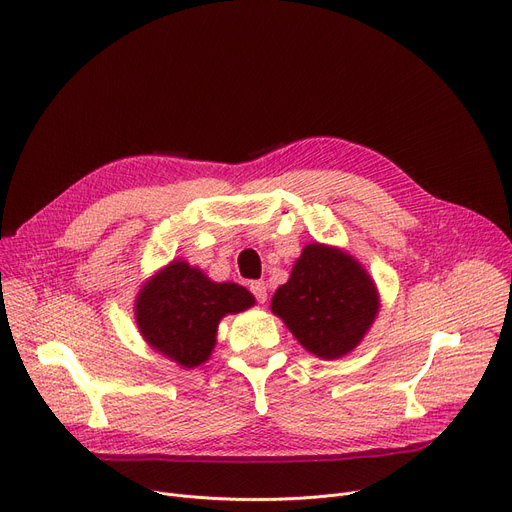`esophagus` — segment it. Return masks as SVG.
I'll list each match as a JSON object with an SVG mask.
<instances>
[{
    "label": "esophagus",
    "instance_id": "esophagus-1",
    "mask_svg": "<svg viewBox=\"0 0 512 512\" xmlns=\"http://www.w3.org/2000/svg\"><path fill=\"white\" fill-rule=\"evenodd\" d=\"M251 292L255 294V298L263 304L267 300V284L263 280H257L251 284Z\"/></svg>",
    "mask_w": 512,
    "mask_h": 512
}]
</instances>
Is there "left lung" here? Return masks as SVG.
Masks as SVG:
<instances>
[{
  "instance_id": "obj_1",
  "label": "left lung",
  "mask_w": 512,
  "mask_h": 512,
  "mask_svg": "<svg viewBox=\"0 0 512 512\" xmlns=\"http://www.w3.org/2000/svg\"><path fill=\"white\" fill-rule=\"evenodd\" d=\"M381 309L377 284L362 263L339 247L309 243L292 274L271 298L298 344L323 360L354 352Z\"/></svg>"
}]
</instances>
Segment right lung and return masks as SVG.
<instances>
[{
	"label": "right lung",
	"mask_w": 512,
	"mask_h": 512,
	"mask_svg": "<svg viewBox=\"0 0 512 512\" xmlns=\"http://www.w3.org/2000/svg\"><path fill=\"white\" fill-rule=\"evenodd\" d=\"M255 296L234 282H214L199 267L173 259L135 296L133 315L144 342L181 368L208 362L226 315L243 313Z\"/></svg>",
	"instance_id": "obj_1"
}]
</instances>
